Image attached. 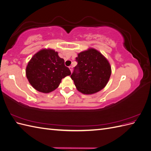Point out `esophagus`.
<instances>
[{"label":"esophagus","mask_w":151,"mask_h":151,"mask_svg":"<svg viewBox=\"0 0 151 151\" xmlns=\"http://www.w3.org/2000/svg\"><path fill=\"white\" fill-rule=\"evenodd\" d=\"M69 68H70V72H72V70H73V67L72 66H69Z\"/></svg>","instance_id":"1"}]
</instances>
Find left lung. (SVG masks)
<instances>
[{
  "instance_id": "left-lung-1",
  "label": "left lung",
  "mask_w": 151,
  "mask_h": 151,
  "mask_svg": "<svg viewBox=\"0 0 151 151\" xmlns=\"http://www.w3.org/2000/svg\"><path fill=\"white\" fill-rule=\"evenodd\" d=\"M76 60L77 65L70 77L79 92L91 94L106 86L111 70L108 61L101 53L91 48L79 53Z\"/></svg>"
}]
</instances>
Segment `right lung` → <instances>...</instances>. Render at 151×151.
I'll list each match as a JSON object with an SVG mask.
<instances>
[{"label": "right lung", "instance_id": "right-lung-1", "mask_svg": "<svg viewBox=\"0 0 151 151\" xmlns=\"http://www.w3.org/2000/svg\"><path fill=\"white\" fill-rule=\"evenodd\" d=\"M26 74L29 83L36 90L48 93L57 89L62 79L70 76L71 72L58 52L51 49H43L31 58Z\"/></svg>", "mask_w": 151, "mask_h": 151}]
</instances>
